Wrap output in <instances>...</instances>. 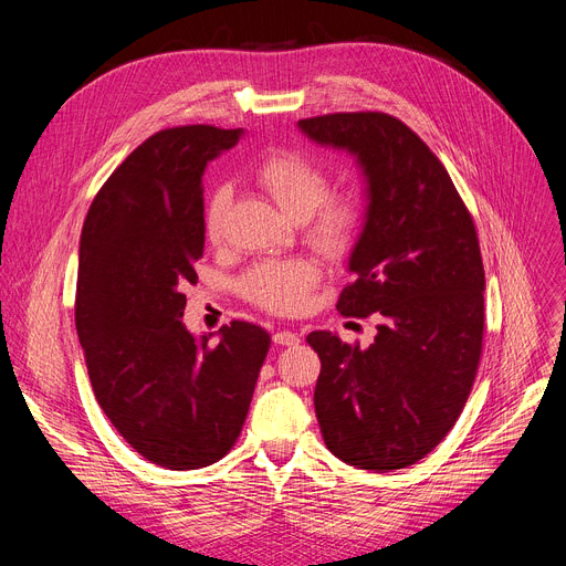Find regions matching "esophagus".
Returning a JSON list of instances; mask_svg holds the SVG:
<instances>
[{
	"instance_id": "esophagus-1",
	"label": "esophagus",
	"mask_w": 566,
	"mask_h": 566,
	"mask_svg": "<svg viewBox=\"0 0 566 566\" xmlns=\"http://www.w3.org/2000/svg\"><path fill=\"white\" fill-rule=\"evenodd\" d=\"M273 342L277 344V346H295L301 342V337L295 335V333H291V331H277L275 335H273Z\"/></svg>"
}]
</instances>
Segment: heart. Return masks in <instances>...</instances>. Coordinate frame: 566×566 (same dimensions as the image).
Listing matches in <instances>:
<instances>
[{
    "label": "heart",
    "instance_id": "heart-1",
    "mask_svg": "<svg viewBox=\"0 0 566 566\" xmlns=\"http://www.w3.org/2000/svg\"><path fill=\"white\" fill-rule=\"evenodd\" d=\"M254 181L271 195L282 211L307 224L310 241L325 252H344L358 238L365 211L358 199L328 195L325 171L303 154L271 151L254 165ZM231 192L220 186L206 201L203 227L218 241ZM321 282V268L310 259L263 261L252 265L241 280V293L250 303L275 314H293L307 305L310 291Z\"/></svg>",
    "mask_w": 566,
    "mask_h": 566
}]
</instances>
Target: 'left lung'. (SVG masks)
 <instances>
[{
  "mask_svg": "<svg viewBox=\"0 0 566 566\" xmlns=\"http://www.w3.org/2000/svg\"><path fill=\"white\" fill-rule=\"evenodd\" d=\"M301 130L346 148L367 178V216L337 310L378 314L369 348L328 331L307 335L321 358L316 420L344 463L388 472L424 459L450 433L478 376L484 263L472 216L448 169L397 116L337 112Z\"/></svg>",
  "mask_w": 566,
  "mask_h": 566,
  "instance_id": "left-lung-1",
  "label": "left lung"
}]
</instances>
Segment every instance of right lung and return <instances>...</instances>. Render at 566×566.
I'll return each mask as SVG.
<instances>
[{"instance_id": "obj_1", "label": "right lung", "mask_w": 566, "mask_h": 566, "mask_svg": "<svg viewBox=\"0 0 566 566\" xmlns=\"http://www.w3.org/2000/svg\"><path fill=\"white\" fill-rule=\"evenodd\" d=\"M243 130L165 128L118 165L82 227L75 328L94 395L135 452L169 470L220 461L241 436L271 348L231 321L220 344L184 325L203 254L206 163Z\"/></svg>"}]
</instances>
